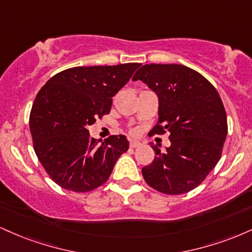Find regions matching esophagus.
Returning <instances> with one entry per match:
<instances>
[{
    "mask_svg": "<svg viewBox=\"0 0 252 252\" xmlns=\"http://www.w3.org/2000/svg\"><path fill=\"white\" fill-rule=\"evenodd\" d=\"M140 146H141L140 141H136V140L130 141V147H131V148H137V147H140Z\"/></svg>",
    "mask_w": 252,
    "mask_h": 252,
    "instance_id": "34e87169",
    "label": "esophagus"
}]
</instances>
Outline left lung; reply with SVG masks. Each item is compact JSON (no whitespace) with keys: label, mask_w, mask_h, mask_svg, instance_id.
<instances>
[{"label":"left lung","mask_w":252,"mask_h":252,"mask_svg":"<svg viewBox=\"0 0 252 252\" xmlns=\"http://www.w3.org/2000/svg\"><path fill=\"white\" fill-rule=\"evenodd\" d=\"M158 97V121L153 134L168 132L166 150L155 152L142 175L152 189L184 194L198 187L220 160L227 118L215 86L199 72L178 63H149L135 73Z\"/></svg>","instance_id":"8db88e82"}]
</instances>
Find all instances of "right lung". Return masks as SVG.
<instances>
[{
	"mask_svg": "<svg viewBox=\"0 0 252 252\" xmlns=\"http://www.w3.org/2000/svg\"><path fill=\"white\" fill-rule=\"evenodd\" d=\"M141 63L79 66L59 72L36 94L30 116L35 154L51 179L72 192H90L105 184L129 148L124 135L102 141L88 126L108 115L112 97Z\"/></svg>",
	"mask_w": 252,
	"mask_h": 252,
	"instance_id": "1",
	"label": "right lung"
}]
</instances>
